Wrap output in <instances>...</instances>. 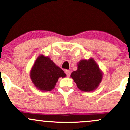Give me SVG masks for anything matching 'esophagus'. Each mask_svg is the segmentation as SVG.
Segmentation results:
<instances>
[{
  "instance_id": "34e87169",
  "label": "esophagus",
  "mask_w": 130,
  "mask_h": 130,
  "mask_svg": "<svg viewBox=\"0 0 130 130\" xmlns=\"http://www.w3.org/2000/svg\"><path fill=\"white\" fill-rule=\"evenodd\" d=\"M65 73H66V75H67V77H69L70 76V70H65Z\"/></svg>"
}]
</instances>
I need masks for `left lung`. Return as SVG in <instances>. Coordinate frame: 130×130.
I'll return each mask as SVG.
<instances>
[{
    "label": "left lung",
    "instance_id": "left-lung-1",
    "mask_svg": "<svg viewBox=\"0 0 130 130\" xmlns=\"http://www.w3.org/2000/svg\"><path fill=\"white\" fill-rule=\"evenodd\" d=\"M78 69L71 74L77 87L81 91L91 92L95 90L101 83L103 72L92 58L81 60L77 64Z\"/></svg>",
    "mask_w": 130,
    "mask_h": 130
}]
</instances>
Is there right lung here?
Masks as SVG:
<instances>
[{"label": "right lung", "instance_id": "1", "mask_svg": "<svg viewBox=\"0 0 130 130\" xmlns=\"http://www.w3.org/2000/svg\"><path fill=\"white\" fill-rule=\"evenodd\" d=\"M66 74L49 57L39 55L30 71V78L36 88L41 91H50L55 88L59 78Z\"/></svg>", "mask_w": 130, "mask_h": 130}]
</instances>
